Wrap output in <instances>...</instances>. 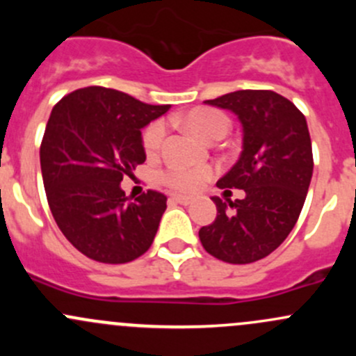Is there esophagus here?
Masks as SVG:
<instances>
[{"instance_id":"34e87169","label":"esophagus","mask_w":356,"mask_h":356,"mask_svg":"<svg viewBox=\"0 0 356 356\" xmlns=\"http://www.w3.org/2000/svg\"><path fill=\"white\" fill-rule=\"evenodd\" d=\"M170 201H174V203H179V204H189L193 203V198H189V196H182V195H172Z\"/></svg>"}]
</instances>
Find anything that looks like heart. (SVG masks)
Listing matches in <instances>:
<instances>
[{"label":"heart","mask_w":356,"mask_h":356,"mask_svg":"<svg viewBox=\"0 0 356 356\" xmlns=\"http://www.w3.org/2000/svg\"><path fill=\"white\" fill-rule=\"evenodd\" d=\"M184 124L191 132L204 141H213L215 138L225 136L229 131V118L224 113L211 108H195L184 115ZM165 127L163 120H156L143 134V146L148 155H155L163 143ZM211 177V168L208 167H186V165H170L160 174V181L168 188L181 193H195Z\"/></svg>","instance_id":"obj_1"}]
</instances>
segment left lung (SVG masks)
<instances>
[{"instance_id":"8db88e82","label":"left lung","mask_w":356,"mask_h":356,"mask_svg":"<svg viewBox=\"0 0 356 356\" xmlns=\"http://www.w3.org/2000/svg\"><path fill=\"white\" fill-rule=\"evenodd\" d=\"M204 103L241 122V155L217 186L245 189V198L213 196L217 217L200 229V241L218 260L251 264L281 246L301 213L314 174L307 118L274 91L241 89Z\"/></svg>"}]
</instances>
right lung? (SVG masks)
Segmentation results:
<instances>
[{"instance_id": "1", "label": "right lung", "mask_w": 356, "mask_h": 356, "mask_svg": "<svg viewBox=\"0 0 356 356\" xmlns=\"http://www.w3.org/2000/svg\"><path fill=\"white\" fill-rule=\"evenodd\" d=\"M168 110L99 86L51 110L39 152L46 198L60 231L88 258L127 264L152 246L167 196L129 201L120 182L146 160L141 129Z\"/></svg>"}]
</instances>
